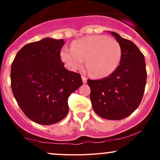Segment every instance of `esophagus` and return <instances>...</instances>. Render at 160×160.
Instances as JSON below:
<instances>
[{
    "instance_id": "obj_1",
    "label": "esophagus",
    "mask_w": 160,
    "mask_h": 160,
    "mask_svg": "<svg viewBox=\"0 0 160 160\" xmlns=\"http://www.w3.org/2000/svg\"><path fill=\"white\" fill-rule=\"evenodd\" d=\"M81 78H82V82H83V83H86V81H87V78H86L84 75H82Z\"/></svg>"
}]
</instances>
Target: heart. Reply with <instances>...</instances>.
<instances>
[{
    "label": "heart",
    "instance_id": "heart-1",
    "mask_svg": "<svg viewBox=\"0 0 160 160\" xmlns=\"http://www.w3.org/2000/svg\"><path fill=\"white\" fill-rule=\"evenodd\" d=\"M62 59L71 70H78L83 65L94 77L102 78L117 68L121 58V47L118 42L104 35H91L74 42L72 48H65Z\"/></svg>",
    "mask_w": 160,
    "mask_h": 160
}]
</instances>
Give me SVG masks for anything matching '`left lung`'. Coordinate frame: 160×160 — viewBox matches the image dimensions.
I'll return each instance as SVG.
<instances>
[{"label": "left lung", "mask_w": 160, "mask_h": 160, "mask_svg": "<svg viewBox=\"0 0 160 160\" xmlns=\"http://www.w3.org/2000/svg\"><path fill=\"white\" fill-rule=\"evenodd\" d=\"M121 47L120 65L109 76L88 80L90 100L97 115L119 120L132 113L140 104L147 81L144 56L131 40L111 32Z\"/></svg>", "instance_id": "left-lung-1"}]
</instances>
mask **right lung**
Instances as JSON below:
<instances>
[{
  "instance_id": "obj_1",
  "label": "right lung",
  "mask_w": 160,
  "mask_h": 160,
  "mask_svg": "<svg viewBox=\"0 0 160 160\" xmlns=\"http://www.w3.org/2000/svg\"><path fill=\"white\" fill-rule=\"evenodd\" d=\"M64 40L43 38L28 43L11 65V88L23 113L40 125L59 122L69 111V95L82 84L78 73L64 67Z\"/></svg>"
}]
</instances>
